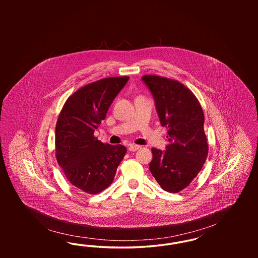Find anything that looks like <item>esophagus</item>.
I'll use <instances>...</instances> for the list:
<instances>
[{"mask_svg":"<svg viewBox=\"0 0 258 258\" xmlns=\"http://www.w3.org/2000/svg\"><path fill=\"white\" fill-rule=\"evenodd\" d=\"M139 149H141V146L135 145V144H133V145H131V146L128 147V150H130L131 152H135V151H137V150H139Z\"/></svg>","mask_w":258,"mask_h":258,"instance_id":"34e87169","label":"esophagus"}]
</instances>
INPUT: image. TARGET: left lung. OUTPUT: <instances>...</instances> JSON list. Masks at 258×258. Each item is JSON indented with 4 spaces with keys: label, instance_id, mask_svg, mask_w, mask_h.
I'll return each instance as SVG.
<instances>
[{
    "label": "left lung",
    "instance_id": "1",
    "mask_svg": "<svg viewBox=\"0 0 258 258\" xmlns=\"http://www.w3.org/2000/svg\"><path fill=\"white\" fill-rule=\"evenodd\" d=\"M142 80L153 94L170 141L165 152L152 149L149 169L162 189L177 194L191 183L207 159L204 113L195 94L179 81L152 74Z\"/></svg>",
    "mask_w": 258,
    "mask_h": 258
}]
</instances>
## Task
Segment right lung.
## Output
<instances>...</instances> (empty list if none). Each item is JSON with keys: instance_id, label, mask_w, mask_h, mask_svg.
<instances>
[{"instance_id": "1", "label": "right lung", "mask_w": 258, "mask_h": 258, "mask_svg": "<svg viewBox=\"0 0 258 258\" xmlns=\"http://www.w3.org/2000/svg\"><path fill=\"white\" fill-rule=\"evenodd\" d=\"M128 76L99 79L78 89L64 102L56 133V159L69 182L89 195L108 187L126 148L104 144L94 136Z\"/></svg>"}]
</instances>
